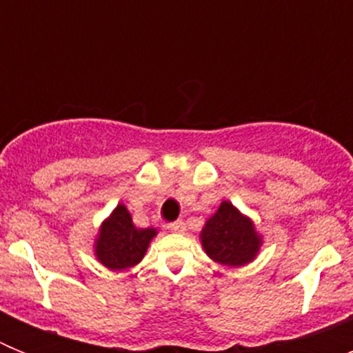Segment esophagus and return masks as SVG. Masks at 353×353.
I'll return each mask as SVG.
<instances>
[{
	"instance_id": "1",
	"label": "esophagus",
	"mask_w": 353,
	"mask_h": 353,
	"mask_svg": "<svg viewBox=\"0 0 353 353\" xmlns=\"http://www.w3.org/2000/svg\"><path fill=\"white\" fill-rule=\"evenodd\" d=\"M168 228H170L171 232H174V233H183L185 232V223H183L182 219H179V221H174V223L168 224Z\"/></svg>"
}]
</instances>
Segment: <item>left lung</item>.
Instances as JSON below:
<instances>
[{"mask_svg": "<svg viewBox=\"0 0 353 353\" xmlns=\"http://www.w3.org/2000/svg\"><path fill=\"white\" fill-rule=\"evenodd\" d=\"M199 242L210 260L236 269L256 260L263 245V235L249 215L242 214L232 201L224 199L205 221L199 232Z\"/></svg>", "mask_w": 353, "mask_h": 353, "instance_id": "left-lung-1", "label": "left lung"}]
</instances>
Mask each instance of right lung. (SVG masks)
<instances>
[{
    "instance_id": "obj_1",
    "label": "right lung",
    "mask_w": 353,
    "mask_h": 353,
    "mask_svg": "<svg viewBox=\"0 0 353 353\" xmlns=\"http://www.w3.org/2000/svg\"><path fill=\"white\" fill-rule=\"evenodd\" d=\"M155 236V228H136L125 205L118 203L99 226L93 240V254L109 270L130 269L145 258Z\"/></svg>"
}]
</instances>
